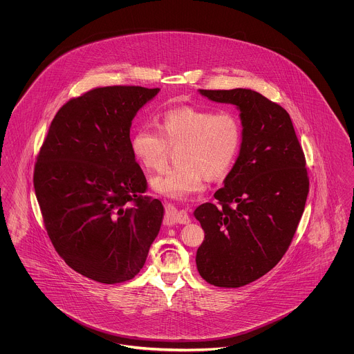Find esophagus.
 Returning a JSON list of instances; mask_svg holds the SVG:
<instances>
[{"mask_svg":"<svg viewBox=\"0 0 354 354\" xmlns=\"http://www.w3.org/2000/svg\"><path fill=\"white\" fill-rule=\"evenodd\" d=\"M166 223L167 224H188L189 216L185 209H178L175 205H166Z\"/></svg>","mask_w":354,"mask_h":354,"instance_id":"esophagus-1","label":"esophagus"}]
</instances>
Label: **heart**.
<instances>
[{
    "mask_svg": "<svg viewBox=\"0 0 354 354\" xmlns=\"http://www.w3.org/2000/svg\"><path fill=\"white\" fill-rule=\"evenodd\" d=\"M243 142V126L234 110L218 111L178 107L166 111L159 130L142 126L131 138L135 159L152 172L163 171L169 149L176 147L175 165L152 187L162 195L187 199L205 188V176L220 178L235 163Z\"/></svg>",
    "mask_w": 354,
    "mask_h": 354,
    "instance_id": "1",
    "label": "heart"
}]
</instances>
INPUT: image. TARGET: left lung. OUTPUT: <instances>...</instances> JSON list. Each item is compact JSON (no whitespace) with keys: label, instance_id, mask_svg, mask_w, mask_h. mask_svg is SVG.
<instances>
[{"label":"left lung","instance_id":"8db88e82","mask_svg":"<svg viewBox=\"0 0 354 354\" xmlns=\"http://www.w3.org/2000/svg\"><path fill=\"white\" fill-rule=\"evenodd\" d=\"M211 101L240 109L243 142L216 204L195 218L204 230L196 252L203 279L220 288L247 286L286 254L309 192L303 147L286 109L250 88L201 90Z\"/></svg>","mask_w":354,"mask_h":354}]
</instances>
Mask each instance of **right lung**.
I'll return each instance as SVG.
<instances>
[{"mask_svg":"<svg viewBox=\"0 0 354 354\" xmlns=\"http://www.w3.org/2000/svg\"><path fill=\"white\" fill-rule=\"evenodd\" d=\"M159 88L95 87L51 120L33 183L53 247L71 270L103 284L131 280L160 230L163 205L131 151L136 111Z\"/></svg>","mask_w":354,"mask_h":354,"instance_id":"right-lung-1","label":"right lung"}]
</instances>
